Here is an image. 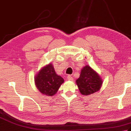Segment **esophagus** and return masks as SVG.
Returning <instances> with one entry per match:
<instances>
[{
	"mask_svg": "<svg viewBox=\"0 0 131 131\" xmlns=\"http://www.w3.org/2000/svg\"><path fill=\"white\" fill-rule=\"evenodd\" d=\"M66 78H67V79L69 80H73V77H71V75L67 76Z\"/></svg>",
	"mask_w": 131,
	"mask_h": 131,
	"instance_id": "obj_1",
	"label": "esophagus"
}]
</instances>
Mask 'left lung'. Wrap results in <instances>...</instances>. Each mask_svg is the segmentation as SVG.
Here are the masks:
<instances>
[{
  "mask_svg": "<svg viewBox=\"0 0 131 131\" xmlns=\"http://www.w3.org/2000/svg\"><path fill=\"white\" fill-rule=\"evenodd\" d=\"M79 90L83 95L87 96L98 91L102 85V80L99 74L90 66L82 69L80 77L76 80Z\"/></svg>",
  "mask_w": 131,
  "mask_h": 131,
  "instance_id": "left-lung-1",
  "label": "left lung"
}]
</instances>
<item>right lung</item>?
Instances as JSON below:
<instances>
[{
  "label": "right lung",
  "instance_id": "right-lung-1",
  "mask_svg": "<svg viewBox=\"0 0 131 131\" xmlns=\"http://www.w3.org/2000/svg\"><path fill=\"white\" fill-rule=\"evenodd\" d=\"M35 82L41 93L52 96L56 93L64 80L56 74L52 64H48L39 71L35 78Z\"/></svg>",
  "mask_w": 131,
  "mask_h": 131
}]
</instances>
